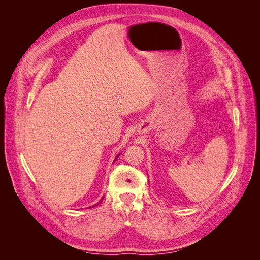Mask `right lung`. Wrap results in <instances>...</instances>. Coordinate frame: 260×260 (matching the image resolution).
Wrapping results in <instances>:
<instances>
[{
  "label": "right lung",
  "mask_w": 260,
  "mask_h": 260,
  "mask_svg": "<svg viewBox=\"0 0 260 260\" xmlns=\"http://www.w3.org/2000/svg\"><path fill=\"white\" fill-rule=\"evenodd\" d=\"M102 200H103V199H102ZM101 202H102V201H101ZM101 202H100V203H101ZM100 203H99V204H100ZM99 204H96V205H99ZM96 205H94V206H96ZM94 206H92V207H94Z\"/></svg>",
  "instance_id": "1"
}]
</instances>
